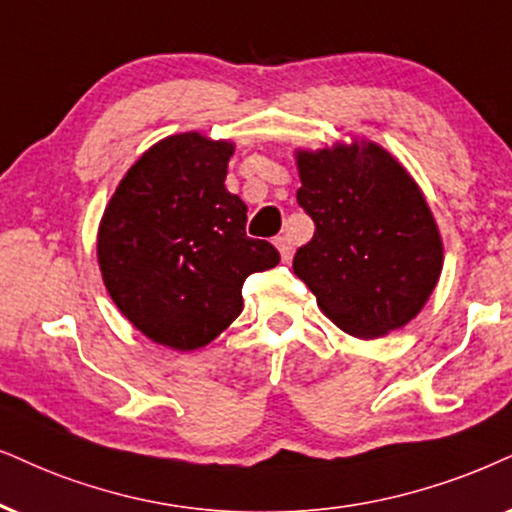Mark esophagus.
Segmentation results:
<instances>
[{"mask_svg":"<svg viewBox=\"0 0 512 512\" xmlns=\"http://www.w3.org/2000/svg\"><path fill=\"white\" fill-rule=\"evenodd\" d=\"M274 245L278 248V252H281V257L283 260H290V257H293V241H290L288 236H276L274 238Z\"/></svg>","mask_w":512,"mask_h":512,"instance_id":"obj_1","label":"esophagus"}]
</instances>
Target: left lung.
<instances>
[{"mask_svg":"<svg viewBox=\"0 0 512 512\" xmlns=\"http://www.w3.org/2000/svg\"><path fill=\"white\" fill-rule=\"evenodd\" d=\"M297 203L314 236L293 271L354 338L406 326L442 274V238L411 174L373 141L297 151Z\"/></svg>","mask_w":512,"mask_h":512,"instance_id":"obj_1","label":"left lung"}]
</instances>
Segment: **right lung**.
Wrapping results in <instances>:
<instances>
[{
	"label": "right lung",
	"instance_id": "add662e5",
	"mask_svg": "<svg viewBox=\"0 0 512 512\" xmlns=\"http://www.w3.org/2000/svg\"><path fill=\"white\" fill-rule=\"evenodd\" d=\"M231 141L174 134L129 167L99 224L96 255L118 309L158 345L205 347L243 312V283L276 267L245 236L248 208L226 191Z\"/></svg>",
	"mask_w": 512,
	"mask_h": 512
}]
</instances>
